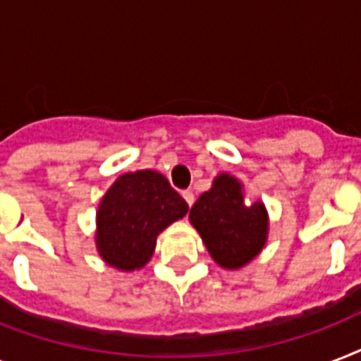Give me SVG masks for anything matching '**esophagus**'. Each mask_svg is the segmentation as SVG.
<instances>
[{"instance_id":"34e87169","label":"esophagus","mask_w":361,"mask_h":361,"mask_svg":"<svg viewBox=\"0 0 361 361\" xmlns=\"http://www.w3.org/2000/svg\"><path fill=\"white\" fill-rule=\"evenodd\" d=\"M181 197L185 198V202H187V206H189V208H191L192 204H195V195H192V191H183V192H181Z\"/></svg>"}]
</instances>
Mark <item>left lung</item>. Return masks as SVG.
Wrapping results in <instances>:
<instances>
[{"mask_svg":"<svg viewBox=\"0 0 361 361\" xmlns=\"http://www.w3.org/2000/svg\"><path fill=\"white\" fill-rule=\"evenodd\" d=\"M192 226L212 258L225 269L245 266L268 240V212L262 202L245 204L243 185L231 174H219L189 212Z\"/></svg>","mask_w":361,"mask_h":361,"instance_id":"left-lung-1","label":"left lung"}]
</instances>
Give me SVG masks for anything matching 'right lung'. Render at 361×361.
<instances>
[{
	"label": "right lung",
	"instance_id": "1",
	"mask_svg": "<svg viewBox=\"0 0 361 361\" xmlns=\"http://www.w3.org/2000/svg\"><path fill=\"white\" fill-rule=\"evenodd\" d=\"M187 212L185 200L155 170L120 176L99 204V255L121 271L140 269L149 262L159 234Z\"/></svg>",
	"mask_w": 361,
	"mask_h": 361
}]
</instances>
